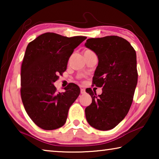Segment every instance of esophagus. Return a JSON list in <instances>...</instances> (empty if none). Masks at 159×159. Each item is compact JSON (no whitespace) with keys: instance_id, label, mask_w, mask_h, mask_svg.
Masks as SVG:
<instances>
[{"instance_id":"1","label":"esophagus","mask_w":159,"mask_h":159,"mask_svg":"<svg viewBox=\"0 0 159 159\" xmlns=\"http://www.w3.org/2000/svg\"><path fill=\"white\" fill-rule=\"evenodd\" d=\"M80 93L81 94H85V90L84 88H80Z\"/></svg>"}]
</instances>
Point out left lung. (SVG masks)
Segmentation results:
<instances>
[{
  "mask_svg": "<svg viewBox=\"0 0 159 159\" xmlns=\"http://www.w3.org/2000/svg\"><path fill=\"white\" fill-rule=\"evenodd\" d=\"M98 57L93 84L102 93L87 89L92 103L85 109L88 123L99 130L115 128L130 109L138 83L136 52L121 37L109 36L89 39L85 43Z\"/></svg>",
  "mask_w": 159,
  "mask_h": 159,
  "instance_id": "obj_1",
  "label": "left lung"
}]
</instances>
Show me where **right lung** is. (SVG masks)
<instances>
[{"label": "right lung", "mask_w": 159, "mask_h": 159, "mask_svg": "<svg viewBox=\"0 0 159 159\" xmlns=\"http://www.w3.org/2000/svg\"><path fill=\"white\" fill-rule=\"evenodd\" d=\"M85 36L66 37L45 33L28 44L21 69V98L26 113L35 124L51 130L66 123L69 107L80 94L74 83L57 93L53 85L66 71L75 48Z\"/></svg>", "instance_id": "add662e5"}]
</instances>
